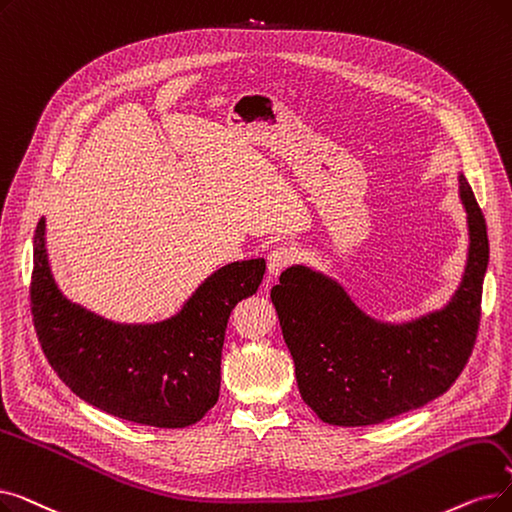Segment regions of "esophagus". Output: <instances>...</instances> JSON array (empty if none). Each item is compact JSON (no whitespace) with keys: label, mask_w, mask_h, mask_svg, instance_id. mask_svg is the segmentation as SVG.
<instances>
[{"label":"esophagus","mask_w":512,"mask_h":512,"mask_svg":"<svg viewBox=\"0 0 512 512\" xmlns=\"http://www.w3.org/2000/svg\"><path fill=\"white\" fill-rule=\"evenodd\" d=\"M295 259H297V255H295V251L291 247H278V249H274L268 255V272H270V276L272 278L280 276L288 268V265L295 263Z\"/></svg>","instance_id":"esophagus-1"}]
</instances>
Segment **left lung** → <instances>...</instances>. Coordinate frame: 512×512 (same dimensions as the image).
<instances>
[{
  "label": "left lung",
  "instance_id": "1",
  "mask_svg": "<svg viewBox=\"0 0 512 512\" xmlns=\"http://www.w3.org/2000/svg\"><path fill=\"white\" fill-rule=\"evenodd\" d=\"M458 182L469 255L460 286L441 309L404 324L381 322L355 305L337 280L305 265L286 268L272 288L299 393L328 425H379L425 406L446 393L469 362L490 242L462 173Z\"/></svg>",
  "mask_w": 512,
  "mask_h": 512
}]
</instances>
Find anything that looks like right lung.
Instances as JSON below:
<instances>
[{
  "label": "right lung",
  "instance_id": "right-lung-1",
  "mask_svg": "<svg viewBox=\"0 0 512 512\" xmlns=\"http://www.w3.org/2000/svg\"><path fill=\"white\" fill-rule=\"evenodd\" d=\"M263 274V259L228 263L175 316L119 324L60 293L41 217L33 240L31 314L50 366L83 402L138 425L184 429L217 404L228 318L238 301L257 293Z\"/></svg>",
  "mask_w": 512,
  "mask_h": 512
}]
</instances>
